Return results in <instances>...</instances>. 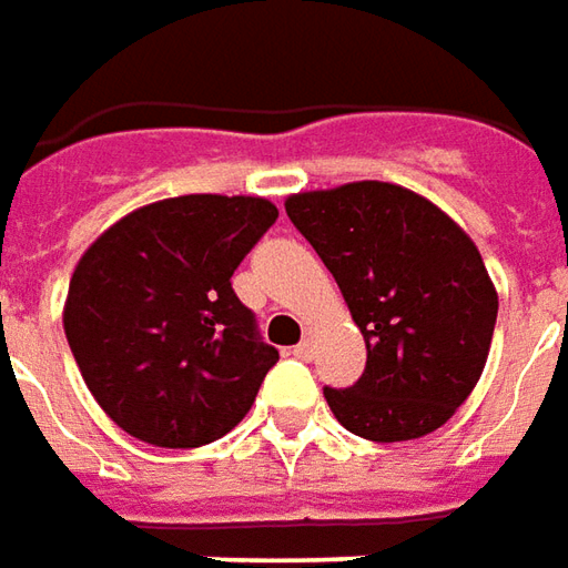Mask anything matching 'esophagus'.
<instances>
[{
    "mask_svg": "<svg viewBox=\"0 0 568 568\" xmlns=\"http://www.w3.org/2000/svg\"><path fill=\"white\" fill-rule=\"evenodd\" d=\"M293 356H300V359H312V356H315V337H312V334H306L300 344L293 346Z\"/></svg>",
    "mask_w": 568,
    "mask_h": 568,
    "instance_id": "obj_1",
    "label": "esophagus"
}]
</instances>
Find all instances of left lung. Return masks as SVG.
I'll return each instance as SVG.
<instances>
[{
    "label": "left lung",
    "mask_w": 568,
    "mask_h": 568,
    "mask_svg": "<svg viewBox=\"0 0 568 568\" xmlns=\"http://www.w3.org/2000/svg\"><path fill=\"white\" fill-rule=\"evenodd\" d=\"M284 209L368 349L359 382L325 387L334 418L378 444L437 432L488 363L497 291L478 246L432 200L384 181L293 193Z\"/></svg>",
    "instance_id": "8db88e82"
}]
</instances>
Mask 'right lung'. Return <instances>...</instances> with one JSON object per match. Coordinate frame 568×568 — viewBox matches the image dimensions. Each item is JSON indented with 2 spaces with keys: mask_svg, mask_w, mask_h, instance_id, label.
<instances>
[{
  "mask_svg": "<svg viewBox=\"0 0 568 568\" xmlns=\"http://www.w3.org/2000/svg\"><path fill=\"white\" fill-rule=\"evenodd\" d=\"M275 219L262 196L190 193L133 209L87 246L64 337L121 432L190 450L250 413L277 349L262 344L231 275Z\"/></svg>",
  "mask_w": 568,
  "mask_h": 568,
  "instance_id": "1",
  "label": "right lung"
}]
</instances>
